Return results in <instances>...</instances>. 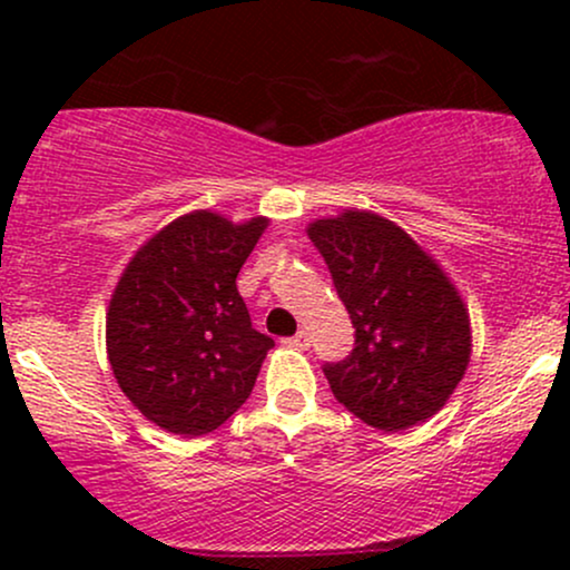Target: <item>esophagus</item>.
Wrapping results in <instances>:
<instances>
[{"mask_svg":"<svg viewBox=\"0 0 570 570\" xmlns=\"http://www.w3.org/2000/svg\"><path fill=\"white\" fill-rule=\"evenodd\" d=\"M286 345H292V348H307V345H311V337H307L305 330H299L297 335L286 340Z\"/></svg>","mask_w":570,"mask_h":570,"instance_id":"obj_1","label":"esophagus"}]
</instances>
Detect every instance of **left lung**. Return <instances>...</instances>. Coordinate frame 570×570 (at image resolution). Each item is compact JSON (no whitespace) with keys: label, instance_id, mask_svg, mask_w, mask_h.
I'll use <instances>...</instances> for the list:
<instances>
[{"label":"left lung","instance_id":"1","mask_svg":"<svg viewBox=\"0 0 570 570\" xmlns=\"http://www.w3.org/2000/svg\"><path fill=\"white\" fill-rule=\"evenodd\" d=\"M356 343L324 375L345 410L372 429L404 431L444 407L472 356L461 294L402 227L343 212L307 227Z\"/></svg>","mask_w":570,"mask_h":570}]
</instances>
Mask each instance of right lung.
Returning a JSON list of instances; mask_svg holds the SVG:
<instances>
[{
    "instance_id": "right-lung-1",
    "label": "right lung",
    "mask_w": 570,
    "mask_h": 570,
    "mask_svg": "<svg viewBox=\"0 0 570 570\" xmlns=\"http://www.w3.org/2000/svg\"><path fill=\"white\" fill-rule=\"evenodd\" d=\"M267 219H174L134 254L107 313V353L134 407L171 434L219 429L252 394L273 337L252 326L235 278Z\"/></svg>"
}]
</instances>
